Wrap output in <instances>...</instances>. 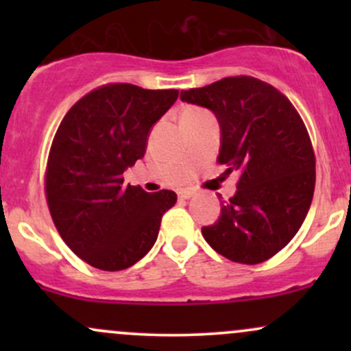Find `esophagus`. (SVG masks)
Returning a JSON list of instances; mask_svg holds the SVG:
<instances>
[{
    "instance_id": "1",
    "label": "esophagus",
    "mask_w": 351,
    "mask_h": 351,
    "mask_svg": "<svg viewBox=\"0 0 351 351\" xmlns=\"http://www.w3.org/2000/svg\"><path fill=\"white\" fill-rule=\"evenodd\" d=\"M193 196V191H189V189H180L178 191V198L180 199H189Z\"/></svg>"
}]
</instances>
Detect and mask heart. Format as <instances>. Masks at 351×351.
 Instances as JSON below:
<instances>
[{
  "mask_svg": "<svg viewBox=\"0 0 351 351\" xmlns=\"http://www.w3.org/2000/svg\"><path fill=\"white\" fill-rule=\"evenodd\" d=\"M196 110H198V108H186V110H184L183 114H191V112H196ZM183 114H181V115H183Z\"/></svg>",
  "mask_w": 351,
  "mask_h": 351,
  "instance_id": "heart-1",
  "label": "heart"
}]
</instances>
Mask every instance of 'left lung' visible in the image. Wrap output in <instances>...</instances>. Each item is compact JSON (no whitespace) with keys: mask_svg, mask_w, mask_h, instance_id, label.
I'll return each mask as SVG.
<instances>
[{"mask_svg":"<svg viewBox=\"0 0 351 351\" xmlns=\"http://www.w3.org/2000/svg\"><path fill=\"white\" fill-rule=\"evenodd\" d=\"M183 102L215 112L217 163L236 171L237 191L201 229L213 249L239 264H259L297 234L315 189V153L304 120L282 92L251 75L181 90Z\"/></svg>","mask_w":351,"mask_h":351,"instance_id":"left-lung-1","label":"left lung"}]
</instances>
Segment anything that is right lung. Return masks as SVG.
Masks as SVG:
<instances>
[{"mask_svg":"<svg viewBox=\"0 0 351 351\" xmlns=\"http://www.w3.org/2000/svg\"><path fill=\"white\" fill-rule=\"evenodd\" d=\"M176 99V88L106 84L60 122L44 191L64 243L92 267L114 272L138 263L155 244L162 216L175 206V191L125 186L123 171L143 158L150 128Z\"/></svg>","mask_w":351,"mask_h":351,"instance_id":"obj_1","label":"right lung"}]
</instances>
